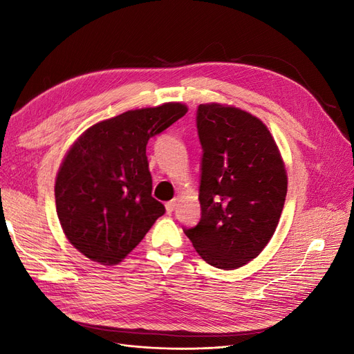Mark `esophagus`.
I'll return each instance as SVG.
<instances>
[{
	"label": "esophagus",
	"instance_id": "obj_1",
	"mask_svg": "<svg viewBox=\"0 0 354 354\" xmlns=\"http://www.w3.org/2000/svg\"><path fill=\"white\" fill-rule=\"evenodd\" d=\"M177 202H178L177 199H171L169 202H167V203H165V209H167V212H168V214H171V212H173V211L176 209V207H177Z\"/></svg>",
	"mask_w": 354,
	"mask_h": 354
}]
</instances>
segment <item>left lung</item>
<instances>
[{
	"mask_svg": "<svg viewBox=\"0 0 354 354\" xmlns=\"http://www.w3.org/2000/svg\"><path fill=\"white\" fill-rule=\"evenodd\" d=\"M203 149L201 220L185 229L208 264L234 270L255 259L279 224L288 190L285 162L266 124L232 104L198 108Z\"/></svg>",
	"mask_w": 354,
	"mask_h": 354,
	"instance_id": "8db88e82",
	"label": "left lung"
}]
</instances>
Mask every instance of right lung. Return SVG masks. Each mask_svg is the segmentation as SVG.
Wrapping results in <instances>:
<instances>
[{"mask_svg": "<svg viewBox=\"0 0 354 354\" xmlns=\"http://www.w3.org/2000/svg\"><path fill=\"white\" fill-rule=\"evenodd\" d=\"M187 112L168 102L127 111L87 128L63 158L55 185L63 233L87 259L122 261L165 207L152 196L146 145Z\"/></svg>", "mask_w": 354, "mask_h": 354, "instance_id": "right-lung-1", "label": "right lung"}]
</instances>
